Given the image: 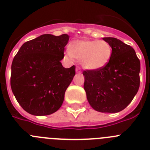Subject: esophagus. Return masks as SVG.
Here are the masks:
<instances>
[{
	"mask_svg": "<svg viewBox=\"0 0 150 150\" xmlns=\"http://www.w3.org/2000/svg\"><path fill=\"white\" fill-rule=\"evenodd\" d=\"M76 72L78 73V74H80L81 73V69L79 67H76Z\"/></svg>",
	"mask_w": 150,
	"mask_h": 150,
	"instance_id": "1",
	"label": "esophagus"
}]
</instances>
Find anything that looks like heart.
I'll use <instances>...</instances> for the list:
<instances>
[{"instance_id":"heart-1","label":"heart","mask_w":150,"mask_h":150,"mask_svg":"<svg viewBox=\"0 0 150 150\" xmlns=\"http://www.w3.org/2000/svg\"><path fill=\"white\" fill-rule=\"evenodd\" d=\"M112 52V46L109 43L98 40H76L67 50L69 58L77 59L83 68L88 71H98L106 67Z\"/></svg>"}]
</instances>
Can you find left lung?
<instances>
[{
    "label": "left lung",
    "mask_w": 150,
    "mask_h": 150,
    "mask_svg": "<svg viewBox=\"0 0 150 150\" xmlns=\"http://www.w3.org/2000/svg\"><path fill=\"white\" fill-rule=\"evenodd\" d=\"M109 63L98 71H83L84 89L91 107L101 112H118L133 100L140 87V62L134 50L114 38Z\"/></svg>",
    "instance_id": "8db88e82"
}]
</instances>
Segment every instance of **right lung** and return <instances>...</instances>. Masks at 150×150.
I'll list each match as a JSON object with an SVG mask.
<instances>
[{"instance_id": "add662e5", "label": "right lung", "mask_w": 150, "mask_h": 150, "mask_svg": "<svg viewBox=\"0 0 150 150\" xmlns=\"http://www.w3.org/2000/svg\"><path fill=\"white\" fill-rule=\"evenodd\" d=\"M69 36L43 34L24 43L11 66L10 86L18 103L34 116H46L62 105L73 80L75 66L65 68L60 61Z\"/></svg>"}]
</instances>
